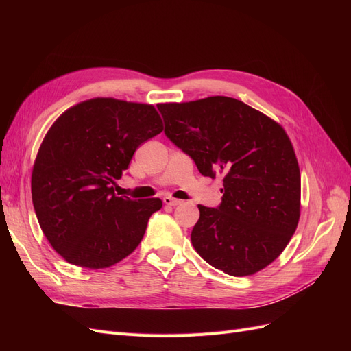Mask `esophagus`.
Masks as SVG:
<instances>
[{"label":"esophagus","instance_id":"1","mask_svg":"<svg viewBox=\"0 0 351 351\" xmlns=\"http://www.w3.org/2000/svg\"><path fill=\"white\" fill-rule=\"evenodd\" d=\"M162 202H164L165 205H168V206H177V205H182V200L174 199V197H171V196H165V197L162 199Z\"/></svg>","mask_w":351,"mask_h":351}]
</instances>
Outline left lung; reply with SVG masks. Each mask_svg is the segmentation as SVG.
Returning <instances> with one entry per match:
<instances>
[{"instance_id":"1","label":"left lung","mask_w":351,"mask_h":351,"mask_svg":"<svg viewBox=\"0 0 351 351\" xmlns=\"http://www.w3.org/2000/svg\"><path fill=\"white\" fill-rule=\"evenodd\" d=\"M158 110L165 136L202 176H224L219 206L197 205L195 250L232 277L268 267L300 218V169L282 127L228 97L159 104Z\"/></svg>"}]
</instances>
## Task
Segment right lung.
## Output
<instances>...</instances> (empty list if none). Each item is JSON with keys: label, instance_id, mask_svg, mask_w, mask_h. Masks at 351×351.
Returning <instances> with one entry per match:
<instances>
[{"label": "right lung", "instance_id": "obj_1", "mask_svg": "<svg viewBox=\"0 0 351 351\" xmlns=\"http://www.w3.org/2000/svg\"><path fill=\"white\" fill-rule=\"evenodd\" d=\"M162 130L154 105L114 98L83 101L51 125L32 171V202L67 262L102 269L139 246L162 202L119 197L114 186L137 147Z\"/></svg>", "mask_w": 351, "mask_h": 351}]
</instances>
